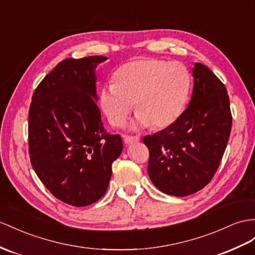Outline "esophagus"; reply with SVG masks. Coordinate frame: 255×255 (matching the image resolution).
Here are the masks:
<instances>
[{"label": "esophagus", "instance_id": "34e87169", "mask_svg": "<svg viewBox=\"0 0 255 255\" xmlns=\"http://www.w3.org/2000/svg\"><path fill=\"white\" fill-rule=\"evenodd\" d=\"M124 140H125L126 144H132V143L138 142L140 140V138L138 135H126Z\"/></svg>", "mask_w": 255, "mask_h": 255}]
</instances>
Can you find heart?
I'll use <instances>...</instances> for the list:
<instances>
[{
  "mask_svg": "<svg viewBox=\"0 0 255 255\" xmlns=\"http://www.w3.org/2000/svg\"><path fill=\"white\" fill-rule=\"evenodd\" d=\"M191 89V74L178 61L138 58L117 69L113 84L104 86L100 103L115 127L125 124L135 103V126L161 129L183 113Z\"/></svg>",
  "mask_w": 255,
  "mask_h": 255,
  "instance_id": "b5f03b06",
  "label": "heart"
}]
</instances>
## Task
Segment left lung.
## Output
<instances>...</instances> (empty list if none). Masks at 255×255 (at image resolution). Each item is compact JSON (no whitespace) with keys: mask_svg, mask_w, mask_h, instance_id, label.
Returning <instances> with one entry per match:
<instances>
[{"mask_svg":"<svg viewBox=\"0 0 255 255\" xmlns=\"http://www.w3.org/2000/svg\"><path fill=\"white\" fill-rule=\"evenodd\" d=\"M188 107L172 125L143 138L148 147L147 172L167 195H192L211 181L220 166L232 129L227 90L201 63L193 69Z\"/></svg>","mask_w":255,"mask_h":255,"instance_id":"obj_1","label":"left lung"}]
</instances>
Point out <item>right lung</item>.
I'll use <instances>...</instances> for the list:
<instances>
[{"instance_id": "1", "label": "right lung", "mask_w": 255, "mask_h": 255, "mask_svg": "<svg viewBox=\"0 0 255 255\" xmlns=\"http://www.w3.org/2000/svg\"><path fill=\"white\" fill-rule=\"evenodd\" d=\"M107 59H64L38 84L30 104L31 165L56 198L74 207L102 197L123 151L121 135L107 132L96 102V68Z\"/></svg>"}]
</instances>
